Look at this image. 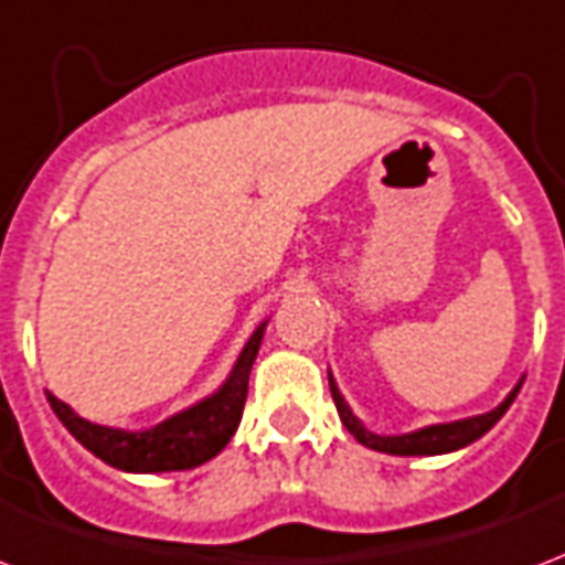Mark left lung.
<instances>
[{"label":"left lung","mask_w":565,"mask_h":565,"mask_svg":"<svg viewBox=\"0 0 565 565\" xmlns=\"http://www.w3.org/2000/svg\"><path fill=\"white\" fill-rule=\"evenodd\" d=\"M519 390L521 384H515V390L500 402L498 408L489 411V414H479V417L459 419V423H440V426H426L419 428V431H411V435H375V431H369V428L351 414V408L345 405V398L339 393L337 381L330 375V396L337 402L339 419L345 423L348 431H351L363 447L379 449V452H390V456H440V452H452V449L468 447V444H473L477 438H482V435L507 414L509 405L519 396Z\"/></svg>","instance_id":"left-lung-1"}]
</instances>
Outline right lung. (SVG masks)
I'll return each mask as SVG.
<instances>
[{"label":"right lung","mask_w":565,"mask_h":565,"mask_svg":"<svg viewBox=\"0 0 565 565\" xmlns=\"http://www.w3.org/2000/svg\"><path fill=\"white\" fill-rule=\"evenodd\" d=\"M262 337H265V324H258L256 333L249 337L232 375L214 396L202 398L193 408L181 411L175 417L163 419L146 431H125V428L88 423L53 393H46V402L56 411V417L65 423L67 431L88 452H95L97 459L113 465V468L130 470V473L199 468L207 459H214L235 435L241 414H244V402H247L249 369H253V360L258 354Z\"/></svg>","instance_id":"add662e5"}]
</instances>
